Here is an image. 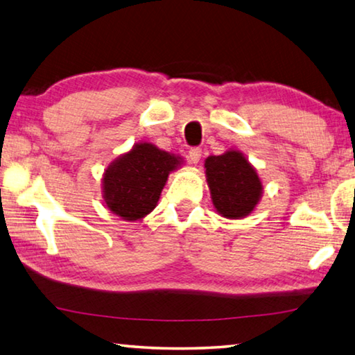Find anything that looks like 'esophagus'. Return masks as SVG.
Instances as JSON below:
<instances>
[{
	"instance_id": "obj_1",
	"label": "esophagus",
	"mask_w": 355,
	"mask_h": 355,
	"mask_svg": "<svg viewBox=\"0 0 355 355\" xmlns=\"http://www.w3.org/2000/svg\"><path fill=\"white\" fill-rule=\"evenodd\" d=\"M201 148H191L189 151V162L190 164H198L201 160Z\"/></svg>"
}]
</instances>
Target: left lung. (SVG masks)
<instances>
[{
	"label": "left lung",
	"instance_id": "1",
	"mask_svg": "<svg viewBox=\"0 0 355 355\" xmlns=\"http://www.w3.org/2000/svg\"><path fill=\"white\" fill-rule=\"evenodd\" d=\"M204 166L216 212L232 220L250 215L262 196V182L245 155L232 149L210 155Z\"/></svg>",
	"mask_w": 355,
	"mask_h": 355
}]
</instances>
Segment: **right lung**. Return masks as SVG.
Instances as JSON below:
<instances>
[{
	"instance_id": "obj_1",
	"label": "right lung",
	"mask_w": 355,
	"mask_h": 355,
	"mask_svg": "<svg viewBox=\"0 0 355 355\" xmlns=\"http://www.w3.org/2000/svg\"><path fill=\"white\" fill-rule=\"evenodd\" d=\"M181 157L162 151L151 143H137L107 166L103 195L110 212L126 221L140 220L157 206L170 171Z\"/></svg>"
}]
</instances>
